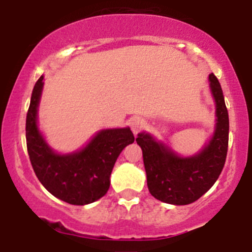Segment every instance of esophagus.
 <instances>
[{
    "label": "esophagus",
    "instance_id": "obj_1",
    "mask_svg": "<svg viewBox=\"0 0 252 252\" xmlns=\"http://www.w3.org/2000/svg\"><path fill=\"white\" fill-rule=\"evenodd\" d=\"M129 126H130L131 130L134 131V134H136L141 129L142 121L140 118H136V117H134V118H131L130 121H129Z\"/></svg>",
    "mask_w": 252,
    "mask_h": 252
}]
</instances>
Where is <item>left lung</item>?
I'll return each mask as SVG.
<instances>
[{
    "label": "left lung",
    "mask_w": 252,
    "mask_h": 252,
    "mask_svg": "<svg viewBox=\"0 0 252 252\" xmlns=\"http://www.w3.org/2000/svg\"><path fill=\"white\" fill-rule=\"evenodd\" d=\"M208 79L216 102V128L212 139L199 154L182 157L150 134L140 133L136 138L142 150L150 194L166 204L188 205L196 201L211 189L224 167L229 118L220 81L213 73Z\"/></svg>",
    "instance_id": "8db88e82"
}]
</instances>
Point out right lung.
<instances>
[{"instance_id":"obj_1","label":"right lung","mask_w":252,"mask_h":252,"mask_svg":"<svg viewBox=\"0 0 252 252\" xmlns=\"http://www.w3.org/2000/svg\"><path fill=\"white\" fill-rule=\"evenodd\" d=\"M44 77L32 89L25 135L32 169L42 185L57 199L70 205H88L110 189L114 163L124 147L134 142L130 128L103 129L77 152L60 155L47 145L37 126V107Z\"/></svg>"}]
</instances>
